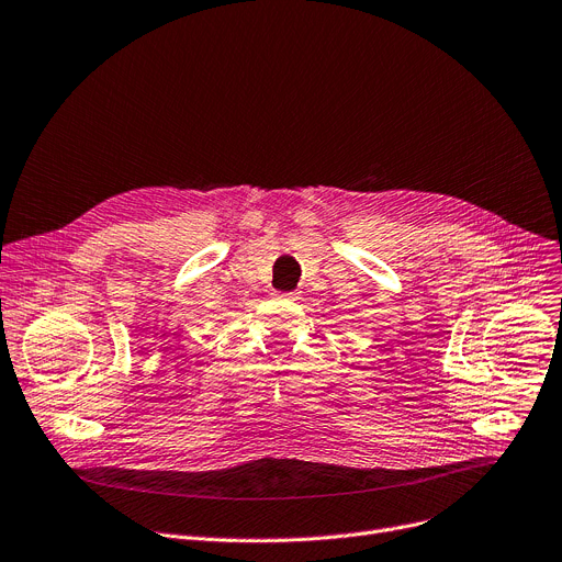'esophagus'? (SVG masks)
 Masks as SVG:
<instances>
[{"instance_id": "34e87169", "label": "esophagus", "mask_w": 562, "mask_h": 562, "mask_svg": "<svg viewBox=\"0 0 562 562\" xmlns=\"http://www.w3.org/2000/svg\"><path fill=\"white\" fill-rule=\"evenodd\" d=\"M278 296H280V299H289V301H293V299L299 296V293H296V291H289V293H278Z\"/></svg>"}]
</instances>
